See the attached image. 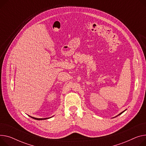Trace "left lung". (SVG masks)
<instances>
[{"label": "left lung", "mask_w": 146, "mask_h": 146, "mask_svg": "<svg viewBox=\"0 0 146 146\" xmlns=\"http://www.w3.org/2000/svg\"><path fill=\"white\" fill-rule=\"evenodd\" d=\"M125 110H124V111H125ZM124 111H122V112H121V113H120V114H118V115H120V114H122V113H123V112H124ZM117 116H115V117H117Z\"/></svg>", "instance_id": "left-lung-1"}]
</instances>
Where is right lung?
Masks as SVG:
<instances>
[{
    "instance_id": "obj_1",
    "label": "right lung",
    "mask_w": 146,
    "mask_h": 146,
    "mask_svg": "<svg viewBox=\"0 0 146 146\" xmlns=\"http://www.w3.org/2000/svg\"><path fill=\"white\" fill-rule=\"evenodd\" d=\"M31 117H32V119H35V120H45V119H48V118H44V119H38V118H35V117H31Z\"/></svg>"
}]
</instances>
